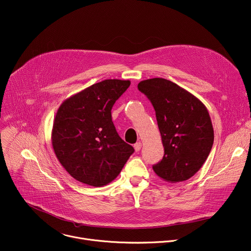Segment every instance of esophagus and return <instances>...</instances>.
Masks as SVG:
<instances>
[{"label": "esophagus", "mask_w": 251, "mask_h": 251, "mask_svg": "<svg viewBox=\"0 0 251 251\" xmlns=\"http://www.w3.org/2000/svg\"><path fill=\"white\" fill-rule=\"evenodd\" d=\"M141 147H142V143H141V142H137V143L134 144V149H135L136 151H137V152L140 151Z\"/></svg>", "instance_id": "obj_1"}]
</instances>
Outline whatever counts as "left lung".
<instances>
[{
	"mask_svg": "<svg viewBox=\"0 0 251 251\" xmlns=\"http://www.w3.org/2000/svg\"><path fill=\"white\" fill-rule=\"evenodd\" d=\"M138 90L154 107L164 156L154 172L172 183L192 177L206 161L214 132L204 104L177 84L153 78L141 81Z\"/></svg>",
	"mask_w": 251,
	"mask_h": 251,
	"instance_id": "obj_1",
	"label": "left lung"
}]
</instances>
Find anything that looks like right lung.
I'll use <instances>...</instances> for the list:
<instances>
[{"label":"right lung","mask_w":251,"mask_h":251,"mask_svg":"<svg viewBox=\"0 0 251 251\" xmlns=\"http://www.w3.org/2000/svg\"><path fill=\"white\" fill-rule=\"evenodd\" d=\"M129 86L128 80H104L68 98L58 109L53 149L66 171L82 183L107 185L134 152L118 135L111 115L113 105Z\"/></svg>","instance_id":"add662e5"}]
</instances>
